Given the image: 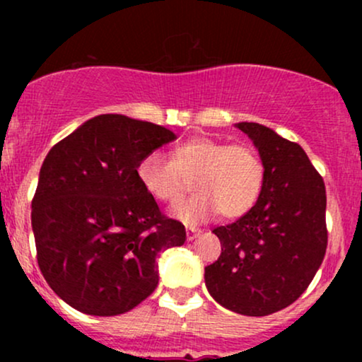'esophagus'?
I'll list each match as a JSON object with an SVG mask.
<instances>
[{"mask_svg":"<svg viewBox=\"0 0 362 362\" xmlns=\"http://www.w3.org/2000/svg\"><path fill=\"white\" fill-rule=\"evenodd\" d=\"M202 231L199 230V228H194V226H187V240H194L197 238L199 235H201Z\"/></svg>","mask_w":362,"mask_h":362,"instance_id":"obj_1","label":"esophagus"}]
</instances>
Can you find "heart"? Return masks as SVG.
<instances>
[{
  "label": "heart",
  "mask_w": 362,
  "mask_h": 362,
  "mask_svg": "<svg viewBox=\"0 0 362 362\" xmlns=\"http://www.w3.org/2000/svg\"><path fill=\"white\" fill-rule=\"evenodd\" d=\"M139 184L161 202H177L194 182L197 195L172 209L173 218L197 224L219 211L233 219L255 206L264 185V163L248 144H230L214 138H192L178 144L170 160L148 153L136 168Z\"/></svg>",
  "instance_id": "1"
}]
</instances>
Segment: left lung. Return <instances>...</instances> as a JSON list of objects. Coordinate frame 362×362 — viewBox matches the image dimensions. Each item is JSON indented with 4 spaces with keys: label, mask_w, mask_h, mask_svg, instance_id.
<instances>
[{
    "label": "left lung",
    "mask_w": 362,
    "mask_h": 362,
    "mask_svg": "<svg viewBox=\"0 0 362 362\" xmlns=\"http://www.w3.org/2000/svg\"><path fill=\"white\" fill-rule=\"evenodd\" d=\"M259 149L264 185L238 221L214 228L221 255L204 272L224 308L247 317L276 313L305 293L327 250L325 184L298 143L257 122H238Z\"/></svg>",
    "instance_id": "8db88e82"
}]
</instances>
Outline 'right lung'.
Returning a JSON list of instances; mask_svg holds the SVG:
<instances>
[{"label":"right lung","mask_w":362,"mask_h":362,"mask_svg":"<svg viewBox=\"0 0 362 362\" xmlns=\"http://www.w3.org/2000/svg\"><path fill=\"white\" fill-rule=\"evenodd\" d=\"M173 139L153 122L103 114L45 156L32 201L37 262L74 310H132L156 289L158 255L184 245V224L161 214L136 175L141 158Z\"/></svg>","instance_id":"1"}]
</instances>
